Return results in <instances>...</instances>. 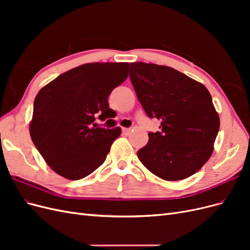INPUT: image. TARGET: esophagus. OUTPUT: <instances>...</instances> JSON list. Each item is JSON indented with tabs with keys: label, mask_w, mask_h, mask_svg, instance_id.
<instances>
[{
	"label": "esophagus",
	"mask_w": 250,
	"mask_h": 250,
	"mask_svg": "<svg viewBox=\"0 0 250 250\" xmlns=\"http://www.w3.org/2000/svg\"><path fill=\"white\" fill-rule=\"evenodd\" d=\"M122 131H123V133H124L125 135H128V134H129V133L131 132V129H130V128H123Z\"/></svg>",
	"instance_id": "34e87169"
}]
</instances>
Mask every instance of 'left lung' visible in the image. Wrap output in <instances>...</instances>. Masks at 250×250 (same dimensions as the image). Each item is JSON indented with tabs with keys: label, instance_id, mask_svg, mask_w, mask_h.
<instances>
[{
	"label": "left lung",
	"instance_id": "1",
	"mask_svg": "<svg viewBox=\"0 0 250 250\" xmlns=\"http://www.w3.org/2000/svg\"><path fill=\"white\" fill-rule=\"evenodd\" d=\"M129 77L149 118L161 131L149 132L138 151L141 163L165 180H181L201 169L214 151L220 119L202 83L170 66L130 63Z\"/></svg>",
	"mask_w": 250,
	"mask_h": 250
}]
</instances>
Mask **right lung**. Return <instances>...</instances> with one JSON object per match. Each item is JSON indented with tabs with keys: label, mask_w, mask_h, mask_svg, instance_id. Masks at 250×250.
Masks as SVG:
<instances>
[{
	"label": "right lung",
	"mask_w": 250,
	"mask_h": 250,
	"mask_svg": "<svg viewBox=\"0 0 250 250\" xmlns=\"http://www.w3.org/2000/svg\"><path fill=\"white\" fill-rule=\"evenodd\" d=\"M128 62H93L59 75L34 100L30 135L50 168L66 179L93 173L106 160L121 128L97 127L111 90L128 76Z\"/></svg>",
	"instance_id": "obj_1"
}]
</instances>
